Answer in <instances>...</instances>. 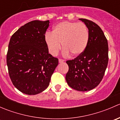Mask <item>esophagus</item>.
<instances>
[{
  "label": "esophagus",
  "instance_id": "esophagus-1",
  "mask_svg": "<svg viewBox=\"0 0 120 120\" xmlns=\"http://www.w3.org/2000/svg\"><path fill=\"white\" fill-rule=\"evenodd\" d=\"M65 60H63V59H59V62L60 63H63L64 62Z\"/></svg>",
  "mask_w": 120,
  "mask_h": 120
}]
</instances>
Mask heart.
Segmentation results:
<instances>
[{
	"instance_id": "obj_1",
	"label": "heart",
	"mask_w": 120,
	"mask_h": 120,
	"mask_svg": "<svg viewBox=\"0 0 120 120\" xmlns=\"http://www.w3.org/2000/svg\"><path fill=\"white\" fill-rule=\"evenodd\" d=\"M89 31L82 22L63 21L53 27L52 34L47 33L45 37L49 53L56 56L61 49L63 54L73 56L81 55L86 48L89 41Z\"/></svg>"
}]
</instances>
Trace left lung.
<instances>
[{
  "instance_id": "8db88e82",
  "label": "left lung",
  "mask_w": 120,
  "mask_h": 120,
  "mask_svg": "<svg viewBox=\"0 0 120 120\" xmlns=\"http://www.w3.org/2000/svg\"><path fill=\"white\" fill-rule=\"evenodd\" d=\"M89 31V41L85 51L74 59L66 61L69 70L66 79L69 86L78 91H88L102 80L109 61L107 40L100 26L85 19Z\"/></svg>"
}]
</instances>
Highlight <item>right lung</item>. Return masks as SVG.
<instances>
[{
  "instance_id": "right-lung-1",
  "label": "right lung",
  "mask_w": 120,
  "mask_h": 120,
  "mask_svg": "<svg viewBox=\"0 0 120 120\" xmlns=\"http://www.w3.org/2000/svg\"><path fill=\"white\" fill-rule=\"evenodd\" d=\"M49 21L35 20L21 26L11 37L7 53L8 74L14 86L29 95L45 90L59 64L49 53L45 37Z\"/></svg>"
}]
</instances>
